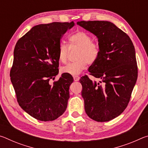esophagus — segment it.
I'll return each mask as SVG.
<instances>
[{
  "label": "esophagus",
  "mask_w": 148,
  "mask_h": 148,
  "mask_svg": "<svg viewBox=\"0 0 148 148\" xmlns=\"http://www.w3.org/2000/svg\"><path fill=\"white\" fill-rule=\"evenodd\" d=\"M74 81H76V82H77V81H79V76H74Z\"/></svg>",
  "instance_id": "34e87169"
}]
</instances>
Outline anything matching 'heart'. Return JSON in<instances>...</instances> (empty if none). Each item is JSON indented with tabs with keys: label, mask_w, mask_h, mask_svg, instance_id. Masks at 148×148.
I'll return each instance as SVG.
<instances>
[{
	"label": "heart",
	"mask_w": 148,
	"mask_h": 148,
	"mask_svg": "<svg viewBox=\"0 0 148 148\" xmlns=\"http://www.w3.org/2000/svg\"><path fill=\"white\" fill-rule=\"evenodd\" d=\"M71 46L79 47L76 61L70 62L61 69L63 73L76 76L86 69L87 64H92L96 61L99 56V46L92 42L91 36L84 31H77L69 37ZM59 59L62 63L66 62L69 58V47L66 44L59 45Z\"/></svg>",
	"instance_id": "obj_1"
}]
</instances>
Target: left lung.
<instances>
[{
    "mask_svg": "<svg viewBox=\"0 0 148 148\" xmlns=\"http://www.w3.org/2000/svg\"><path fill=\"white\" fill-rule=\"evenodd\" d=\"M78 25L98 38L99 53L89 67L90 74L79 79L85 111L90 118L108 121L119 116L128 105L136 84L138 67L131 38L116 25L107 21H78Z\"/></svg>",
    "mask_w": 148,
    "mask_h": 148,
    "instance_id": "8db88e82",
    "label": "left lung"
}]
</instances>
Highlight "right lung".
Listing matches in <instances>:
<instances>
[{
  "label": "right lung",
  "instance_id": "1",
  "mask_svg": "<svg viewBox=\"0 0 148 148\" xmlns=\"http://www.w3.org/2000/svg\"><path fill=\"white\" fill-rule=\"evenodd\" d=\"M71 23L53 22L32 27L19 39L14 51L10 79L19 105L34 118L49 121L58 118L66 109L71 74L59 73L60 40Z\"/></svg>",
  "mask_w": 148,
  "mask_h": 148
}]
</instances>
